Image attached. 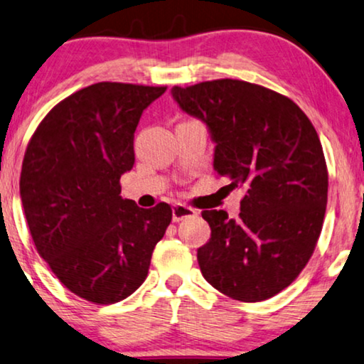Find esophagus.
<instances>
[{"label": "esophagus", "mask_w": 364, "mask_h": 364, "mask_svg": "<svg viewBox=\"0 0 364 364\" xmlns=\"http://www.w3.org/2000/svg\"><path fill=\"white\" fill-rule=\"evenodd\" d=\"M196 215H198V211L186 205H174L173 206V221H181V220H185V218L196 216Z\"/></svg>", "instance_id": "1"}]
</instances>
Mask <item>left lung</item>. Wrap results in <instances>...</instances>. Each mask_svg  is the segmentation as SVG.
<instances>
[{"mask_svg": "<svg viewBox=\"0 0 364 364\" xmlns=\"http://www.w3.org/2000/svg\"><path fill=\"white\" fill-rule=\"evenodd\" d=\"M171 96L206 124L215 171L245 190L238 220L201 213L211 228L198 250L203 276L238 301L274 296L301 273L321 232L328 171L316 129L287 96L246 81L174 86Z\"/></svg>", "mask_w": 364, "mask_h": 364, "instance_id": "8db88e82", "label": "left lung"}]
</instances>
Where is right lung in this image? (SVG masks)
I'll return each mask as SVG.
<instances>
[{"label": "right lung", "instance_id": "obj_1", "mask_svg": "<svg viewBox=\"0 0 364 364\" xmlns=\"http://www.w3.org/2000/svg\"><path fill=\"white\" fill-rule=\"evenodd\" d=\"M164 86L96 83L58 103L24 153L19 195L41 258L71 293L96 304L128 298L146 279L171 208L119 196L134 164L143 111Z\"/></svg>", "mask_w": 364, "mask_h": 364}]
</instances>
